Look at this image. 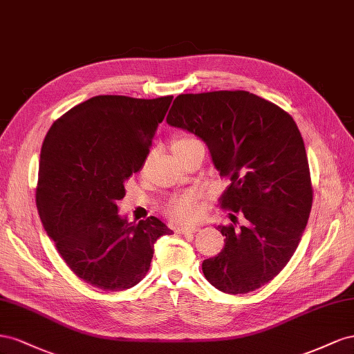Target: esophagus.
I'll list each match as a JSON object with an SVG mask.
<instances>
[{
  "mask_svg": "<svg viewBox=\"0 0 354 354\" xmlns=\"http://www.w3.org/2000/svg\"><path fill=\"white\" fill-rule=\"evenodd\" d=\"M197 231H200L198 225H194V227H178L176 228V233L178 234H193V233H197Z\"/></svg>",
  "mask_w": 354,
  "mask_h": 354,
  "instance_id": "1",
  "label": "esophagus"
}]
</instances>
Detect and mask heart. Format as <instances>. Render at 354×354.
<instances>
[{
  "label": "heart",
  "instance_id": "b5f03b06",
  "mask_svg": "<svg viewBox=\"0 0 354 354\" xmlns=\"http://www.w3.org/2000/svg\"><path fill=\"white\" fill-rule=\"evenodd\" d=\"M193 138H179L176 139L171 148H176L180 145H185L193 142ZM166 215L175 222H191L196 219L198 214V194L196 191H189V193L180 194L171 198L165 207Z\"/></svg>",
  "mask_w": 354,
  "mask_h": 354
}]
</instances>
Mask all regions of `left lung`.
Listing matches in <instances>:
<instances>
[{
    "instance_id": "left-lung-1",
    "label": "left lung",
    "mask_w": 354,
    "mask_h": 354,
    "mask_svg": "<svg viewBox=\"0 0 354 354\" xmlns=\"http://www.w3.org/2000/svg\"><path fill=\"white\" fill-rule=\"evenodd\" d=\"M167 124L194 133L230 185L221 206L240 227L216 228L225 245L201 264L212 286L248 294L285 268L298 248L311 210L313 189L304 140L283 109L236 90L179 95Z\"/></svg>"
}]
</instances>
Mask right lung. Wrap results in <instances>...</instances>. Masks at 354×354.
Wrapping results in <instances>:
<instances>
[{
  "mask_svg": "<svg viewBox=\"0 0 354 354\" xmlns=\"http://www.w3.org/2000/svg\"><path fill=\"white\" fill-rule=\"evenodd\" d=\"M174 96L104 95L71 108L46 135L37 207L47 236L75 274L104 290L133 288L149 270L158 218L138 224L118 214L124 183L142 167Z\"/></svg>",
  "mask_w": 354,
  "mask_h": 354,
  "instance_id": "right-lung-1",
  "label": "right lung"
}]
</instances>
